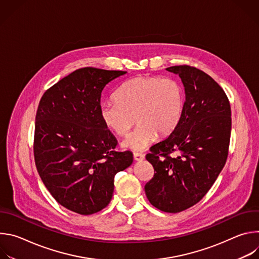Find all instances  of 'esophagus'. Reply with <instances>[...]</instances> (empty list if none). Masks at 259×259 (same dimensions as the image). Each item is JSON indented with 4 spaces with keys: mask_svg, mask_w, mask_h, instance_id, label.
<instances>
[{
    "mask_svg": "<svg viewBox=\"0 0 259 259\" xmlns=\"http://www.w3.org/2000/svg\"><path fill=\"white\" fill-rule=\"evenodd\" d=\"M133 157H134V160L135 161H142L144 159V155L141 154V153H133Z\"/></svg>",
    "mask_w": 259,
    "mask_h": 259,
    "instance_id": "34e87169",
    "label": "esophagus"
}]
</instances>
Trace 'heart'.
Here are the masks:
<instances>
[{"label":"heart","mask_w":259,"mask_h":259,"mask_svg":"<svg viewBox=\"0 0 259 259\" xmlns=\"http://www.w3.org/2000/svg\"><path fill=\"white\" fill-rule=\"evenodd\" d=\"M184 96L180 84L171 78L139 76L123 83L115 93V101L101 105L103 123L119 136H125L136 122L137 127L124 140L123 146L140 151L156 135H169L177 126Z\"/></svg>","instance_id":"heart-1"}]
</instances>
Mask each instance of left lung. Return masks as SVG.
Instances as JSON below:
<instances>
[{
	"mask_svg": "<svg viewBox=\"0 0 259 259\" xmlns=\"http://www.w3.org/2000/svg\"><path fill=\"white\" fill-rule=\"evenodd\" d=\"M166 69L180 77L186 101L176 128L145 156L155 174L144 191L154 207L177 213L200 202L225 167L232 113L224 89L203 70L186 64Z\"/></svg>",
	"mask_w": 259,
	"mask_h": 259,
	"instance_id": "obj_1",
	"label": "left lung"
}]
</instances>
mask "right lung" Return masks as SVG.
I'll list each match as a JSON object with an SVG mask.
<instances>
[{
  "label": "right lung",
  "mask_w": 259,
  "mask_h": 259,
  "mask_svg": "<svg viewBox=\"0 0 259 259\" xmlns=\"http://www.w3.org/2000/svg\"><path fill=\"white\" fill-rule=\"evenodd\" d=\"M127 71L82 67L43 94L35 115L33 156L38 173L64 208L90 215L105 208L115 175L133 162L100 116L101 92Z\"/></svg>",
  "instance_id": "right-lung-1"
}]
</instances>
